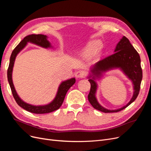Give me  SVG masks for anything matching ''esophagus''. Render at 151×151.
Returning a JSON list of instances; mask_svg holds the SVG:
<instances>
[{
  "label": "esophagus",
  "instance_id": "34e87169",
  "mask_svg": "<svg viewBox=\"0 0 151 151\" xmlns=\"http://www.w3.org/2000/svg\"><path fill=\"white\" fill-rule=\"evenodd\" d=\"M84 76V73L83 71L80 70V71H78L75 73V76L77 78H83Z\"/></svg>",
  "mask_w": 151,
  "mask_h": 151
}]
</instances>
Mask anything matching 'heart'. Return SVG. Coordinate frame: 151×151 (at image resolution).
<instances>
[{
    "mask_svg": "<svg viewBox=\"0 0 151 151\" xmlns=\"http://www.w3.org/2000/svg\"><path fill=\"white\" fill-rule=\"evenodd\" d=\"M101 48V44L98 41H92L87 46L86 51L90 53L96 52Z\"/></svg>",
    "mask_w": 151,
    "mask_h": 151,
    "instance_id": "1",
    "label": "heart"
}]
</instances>
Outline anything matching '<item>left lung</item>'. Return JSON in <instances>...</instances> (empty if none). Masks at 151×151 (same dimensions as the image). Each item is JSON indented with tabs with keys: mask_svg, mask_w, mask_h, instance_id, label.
Returning <instances> with one entry per match:
<instances>
[{
	"mask_svg": "<svg viewBox=\"0 0 151 151\" xmlns=\"http://www.w3.org/2000/svg\"><path fill=\"white\" fill-rule=\"evenodd\" d=\"M119 68L124 73L132 80L134 85V95L129 103L117 110H108L101 106L95 97L97 85L93 79H89L91 84L90 91L88 95V99L93 107L104 113L117 112L124 110L130 105L137 99L139 93L140 83L142 78V71L140 66V58L137 51L131 45L129 40L125 36H123L117 44L115 50V53L103 60L97 62L91 70L93 75L101 76L103 73L114 68Z\"/></svg>",
	"mask_w": 151,
	"mask_h": 151,
	"instance_id": "8db88e82",
	"label": "left lung"
}]
</instances>
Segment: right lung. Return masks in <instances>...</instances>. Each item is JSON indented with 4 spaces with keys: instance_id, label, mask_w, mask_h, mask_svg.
Masks as SVG:
<instances>
[{
    "instance_id": "right-lung-1",
    "label": "right lung",
    "mask_w": 151,
    "mask_h": 151,
    "mask_svg": "<svg viewBox=\"0 0 151 151\" xmlns=\"http://www.w3.org/2000/svg\"><path fill=\"white\" fill-rule=\"evenodd\" d=\"M28 42L36 44V45L38 46H40L45 48L51 47L50 42L47 41V36L45 35H30L24 37L23 40L19 42V45L14 48V50H13L11 54L10 62H9V65L7 70V78L9 83V85H10L12 93L14 99H15L17 104L20 106L21 107H22L24 110L29 111V112L36 114L50 113L52 112V111H54L58 110V109H60L63 101H64L65 97L66 96L68 90L70 88L71 86H72L75 84L76 80L75 78H71L62 82L59 86V88H58V91L57 92V95L55 97V99L50 104L43 106H34L23 101L20 98H19V96H18L15 88H14L12 79V73L14 61H15V59L17 55L24 47H25L27 42Z\"/></svg>"
}]
</instances>
